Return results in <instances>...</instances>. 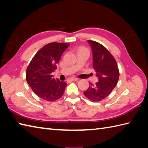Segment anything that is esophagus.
<instances>
[{
	"label": "esophagus",
	"instance_id": "obj_1",
	"mask_svg": "<svg viewBox=\"0 0 148 148\" xmlns=\"http://www.w3.org/2000/svg\"><path fill=\"white\" fill-rule=\"evenodd\" d=\"M71 81H77L78 79L77 78H74V77H72L71 78Z\"/></svg>",
	"mask_w": 148,
	"mask_h": 148
}]
</instances>
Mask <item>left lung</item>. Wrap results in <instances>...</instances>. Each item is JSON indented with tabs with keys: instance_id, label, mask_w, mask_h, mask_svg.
Returning <instances> with one entry per match:
<instances>
[{
	"instance_id": "1",
	"label": "left lung",
	"mask_w": 148,
	"mask_h": 148,
	"mask_svg": "<svg viewBox=\"0 0 148 148\" xmlns=\"http://www.w3.org/2000/svg\"><path fill=\"white\" fill-rule=\"evenodd\" d=\"M93 54V67L99 78L95 84L90 83L84 95L93 102L106 98L116 86L119 79V70L114 58L100 43L88 40Z\"/></svg>"
}]
</instances>
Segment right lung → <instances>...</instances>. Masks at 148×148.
Returning <instances> with one entry per match:
<instances>
[{"mask_svg":"<svg viewBox=\"0 0 148 148\" xmlns=\"http://www.w3.org/2000/svg\"><path fill=\"white\" fill-rule=\"evenodd\" d=\"M69 45L67 43L48 44L36 53L28 66L27 83L33 92L43 100L55 101L64 94L67 83L55 79L51 74Z\"/></svg>","mask_w":148,"mask_h":148,"instance_id":"obj_1","label":"right lung"}]
</instances>
